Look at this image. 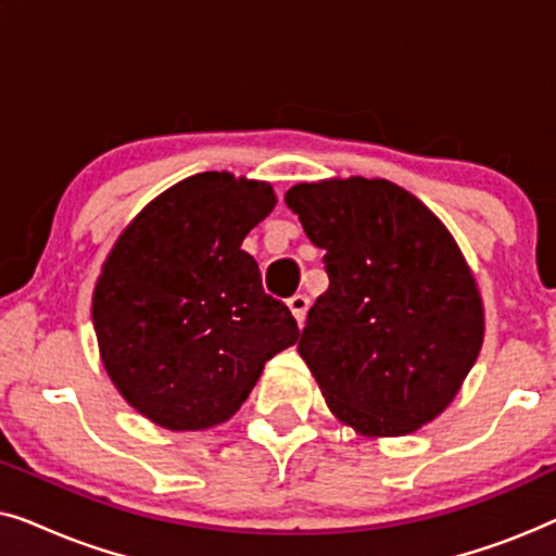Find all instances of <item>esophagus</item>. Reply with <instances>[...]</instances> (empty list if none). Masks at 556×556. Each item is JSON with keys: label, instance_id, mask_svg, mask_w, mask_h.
I'll return each instance as SVG.
<instances>
[{"label": "esophagus", "instance_id": "34e87169", "mask_svg": "<svg viewBox=\"0 0 556 556\" xmlns=\"http://www.w3.org/2000/svg\"><path fill=\"white\" fill-rule=\"evenodd\" d=\"M288 308H291V314L295 316V321H299V326H301L303 318H306V311H308V299L303 293H295L293 299H288Z\"/></svg>", "mask_w": 556, "mask_h": 556}]
</instances>
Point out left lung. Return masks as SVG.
Masks as SVG:
<instances>
[{"label": "left lung", "mask_w": 556, "mask_h": 556, "mask_svg": "<svg viewBox=\"0 0 556 556\" xmlns=\"http://www.w3.org/2000/svg\"><path fill=\"white\" fill-rule=\"evenodd\" d=\"M286 204L326 250L329 288L299 341L326 405L371 438L435 420L483 344L481 293L453 235L387 179L303 181Z\"/></svg>", "instance_id": "1"}]
</instances>
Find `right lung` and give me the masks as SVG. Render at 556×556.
<instances>
[{
    "instance_id": "right-lung-1",
    "label": "right lung",
    "mask_w": 556,
    "mask_h": 556,
    "mask_svg": "<svg viewBox=\"0 0 556 556\" xmlns=\"http://www.w3.org/2000/svg\"><path fill=\"white\" fill-rule=\"evenodd\" d=\"M273 207L265 181L194 174L149 202L105 257L93 291L103 367L159 428L230 420L265 362L299 341L291 311L240 248Z\"/></svg>"
}]
</instances>
